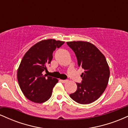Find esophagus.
Wrapping results in <instances>:
<instances>
[{"mask_svg":"<svg viewBox=\"0 0 128 128\" xmlns=\"http://www.w3.org/2000/svg\"><path fill=\"white\" fill-rule=\"evenodd\" d=\"M61 81L62 82V83H66V82H67L68 80H61Z\"/></svg>","mask_w":128,"mask_h":128,"instance_id":"34e87169","label":"esophagus"}]
</instances>
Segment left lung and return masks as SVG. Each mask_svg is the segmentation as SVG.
I'll return each mask as SVG.
<instances>
[{
	"label": "left lung",
	"mask_w": 128,
	"mask_h": 128,
	"mask_svg": "<svg viewBox=\"0 0 128 128\" xmlns=\"http://www.w3.org/2000/svg\"><path fill=\"white\" fill-rule=\"evenodd\" d=\"M75 54L79 67L84 69L81 83H76L77 90L70 94L80 104L94 102L106 89L110 78V68L105 56L94 45L86 42H67Z\"/></svg>",
	"instance_id": "1"
}]
</instances>
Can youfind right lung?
I'll return each instance as SVG.
<instances>
[{"instance_id": "obj_1", "label": "right lung", "mask_w": 128, "mask_h": 128, "mask_svg": "<svg viewBox=\"0 0 128 128\" xmlns=\"http://www.w3.org/2000/svg\"><path fill=\"white\" fill-rule=\"evenodd\" d=\"M64 43L54 39L42 40L32 46L23 56L17 71L20 89L27 99L36 103H43L52 96L58 82L56 78L43 75L50 64L53 52Z\"/></svg>"}]
</instances>
